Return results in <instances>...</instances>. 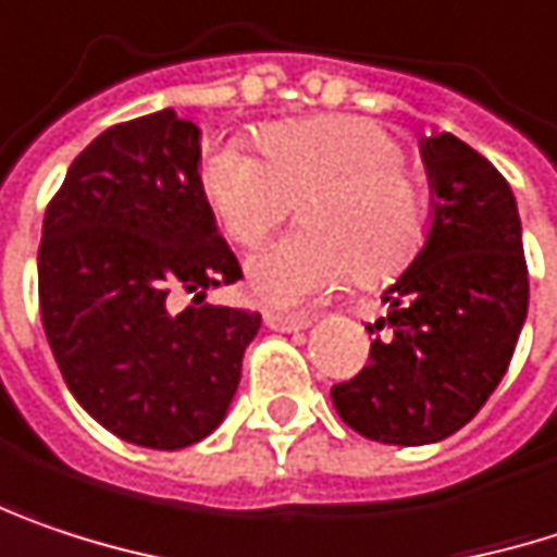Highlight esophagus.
Wrapping results in <instances>:
<instances>
[{
  "mask_svg": "<svg viewBox=\"0 0 557 557\" xmlns=\"http://www.w3.org/2000/svg\"><path fill=\"white\" fill-rule=\"evenodd\" d=\"M264 325L274 331H302V329H309V315H293V312H264Z\"/></svg>",
  "mask_w": 557,
  "mask_h": 557,
  "instance_id": "obj_1",
  "label": "esophagus"
}]
</instances>
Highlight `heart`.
I'll list each match as a JSON object with an SVG mask.
<instances>
[{
    "label": "heart",
    "mask_w": 557,
    "mask_h": 557,
    "mask_svg": "<svg viewBox=\"0 0 557 557\" xmlns=\"http://www.w3.org/2000/svg\"><path fill=\"white\" fill-rule=\"evenodd\" d=\"M261 151L220 143L200 184L220 223L242 245L258 242L302 200L306 228L248 258V286L264 306H302L360 277L405 268L424 242L428 187L401 159L392 129L370 117H309L261 133Z\"/></svg>",
    "instance_id": "b5f03b06"
}]
</instances>
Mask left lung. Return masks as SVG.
<instances>
[{"mask_svg": "<svg viewBox=\"0 0 557 557\" xmlns=\"http://www.w3.org/2000/svg\"><path fill=\"white\" fill-rule=\"evenodd\" d=\"M421 156L433 190L428 242L382 293L388 315L367 325L370 363L331 385L347 428L395 446L446 440L479 414L530 309L510 184L453 133L428 136Z\"/></svg>", "mask_w": 557, "mask_h": 557, "instance_id": "left-lung-1", "label": "left lung"}]
</instances>
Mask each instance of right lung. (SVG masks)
Segmentation results:
<instances>
[{
    "label": "right lung",
    "mask_w": 557,
    "mask_h": 557,
    "mask_svg": "<svg viewBox=\"0 0 557 557\" xmlns=\"http://www.w3.org/2000/svg\"><path fill=\"white\" fill-rule=\"evenodd\" d=\"M200 129L172 108L95 136L37 248L40 322L76 401L114 436L184 449L220 428L261 315L203 302L242 268L200 184ZM177 292L191 306L175 310Z\"/></svg>",
    "instance_id": "1"
}]
</instances>
